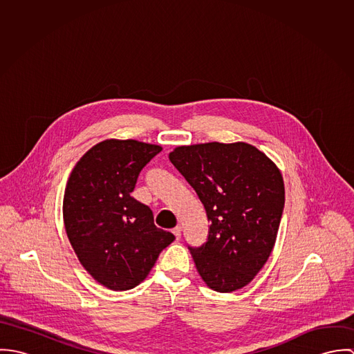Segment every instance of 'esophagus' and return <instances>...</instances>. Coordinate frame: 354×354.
<instances>
[{"instance_id": "34e87169", "label": "esophagus", "mask_w": 354, "mask_h": 354, "mask_svg": "<svg viewBox=\"0 0 354 354\" xmlns=\"http://www.w3.org/2000/svg\"><path fill=\"white\" fill-rule=\"evenodd\" d=\"M181 230H183L181 226H176V227L171 230V233L176 236L177 240H180V237H181Z\"/></svg>"}]
</instances>
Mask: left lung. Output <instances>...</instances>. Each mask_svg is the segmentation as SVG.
Wrapping results in <instances>:
<instances>
[{
    "mask_svg": "<svg viewBox=\"0 0 354 354\" xmlns=\"http://www.w3.org/2000/svg\"><path fill=\"white\" fill-rule=\"evenodd\" d=\"M169 159L198 194L209 221L207 241L188 247L203 281L219 293L244 288L277 240L285 205L279 169L243 142L181 146Z\"/></svg>",
    "mask_w": 354,
    "mask_h": 354,
    "instance_id": "left-lung-1",
    "label": "left lung"
}]
</instances>
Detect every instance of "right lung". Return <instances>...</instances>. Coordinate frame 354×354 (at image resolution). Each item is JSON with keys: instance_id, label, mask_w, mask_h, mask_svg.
Returning a JSON list of instances; mask_svg holds the SVG:
<instances>
[{"instance_id": "right-lung-1", "label": "right lung", "mask_w": 354, "mask_h": 354, "mask_svg": "<svg viewBox=\"0 0 354 354\" xmlns=\"http://www.w3.org/2000/svg\"><path fill=\"white\" fill-rule=\"evenodd\" d=\"M160 151L132 139L104 140L69 176L62 204L69 243L88 274L111 290L138 286L174 241L153 225L150 207L131 196L142 169Z\"/></svg>"}]
</instances>
